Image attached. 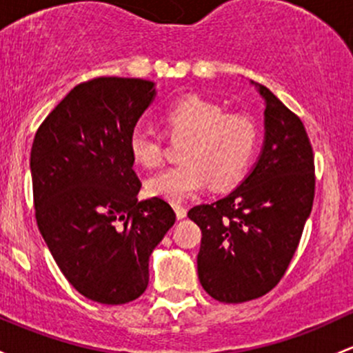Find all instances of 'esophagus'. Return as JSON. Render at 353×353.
Returning <instances> with one entry per match:
<instances>
[{"mask_svg":"<svg viewBox=\"0 0 353 353\" xmlns=\"http://www.w3.org/2000/svg\"><path fill=\"white\" fill-rule=\"evenodd\" d=\"M174 210H176V214H177V218H179V220H183V218H186V214H188L186 206H183V205H174Z\"/></svg>","mask_w":353,"mask_h":353,"instance_id":"esophagus-1","label":"esophagus"}]
</instances>
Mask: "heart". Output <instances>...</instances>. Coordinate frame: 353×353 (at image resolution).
Instances as JSON below:
<instances>
[{
  "instance_id": "b5f03b06",
  "label": "heart",
  "mask_w": 353,
  "mask_h": 353,
  "mask_svg": "<svg viewBox=\"0 0 353 353\" xmlns=\"http://www.w3.org/2000/svg\"><path fill=\"white\" fill-rule=\"evenodd\" d=\"M164 132L181 142V164L157 174L147 183L155 198L181 203L198 194L208 184L228 189L247 176L257 154L261 132L252 117L226 113L218 103L186 96L170 103L162 114ZM128 148L137 164L154 169L164 161V139L150 130L130 133Z\"/></svg>"
}]
</instances>
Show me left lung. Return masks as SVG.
<instances>
[{
  "label": "left lung",
  "mask_w": 353,
  "mask_h": 353,
  "mask_svg": "<svg viewBox=\"0 0 353 353\" xmlns=\"http://www.w3.org/2000/svg\"><path fill=\"white\" fill-rule=\"evenodd\" d=\"M265 143L235 191L188 216L201 228L198 276L211 298L245 303L288 270L314 199V154L301 118L265 86Z\"/></svg>",
  "instance_id": "obj_1"
}]
</instances>
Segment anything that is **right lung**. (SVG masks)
<instances>
[{"label": "right lung", "mask_w": 353, "mask_h": 353, "mask_svg": "<svg viewBox=\"0 0 353 353\" xmlns=\"http://www.w3.org/2000/svg\"><path fill=\"white\" fill-rule=\"evenodd\" d=\"M154 96L152 81L94 77L77 84L33 139L37 225L65 279L91 301L142 296L150 254L176 221L164 199L139 201L128 148Z\"/></svg>", "instance_id": "add662e5"}]
</instances>
